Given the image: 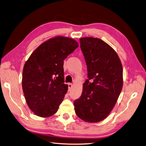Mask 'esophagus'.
I'll list each match as a JSON object with an SVG mask.
<instances>
[{
    "instance_id": "obj_1",
    "label": "esophagus",
    "mask_w": 146,
    "mask_h": 146,
    "mask_svg": "<svg viewBox=\"0 0 146 146\" xmlns=\"http://www.w3.org/2000/svg\"><path fill=\"white\" fill-rule=\"evenodd\" d=\"M72 85L71 83H68V88H69V90H70L72 88Z\"/></svg>"
}]
</instances>
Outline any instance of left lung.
<instances>
[{"mask_svg": "<svg viewBox=\"0 0 146 146\" xmlns=\"http://www.w3.org/2000/svg\"><path fill=\"white\" fill-rule=\"evenodd\" d=\"M80 42L89 79L83 83L80 98L74 102L75 111L84 121L98 122L109 115L120 95L122 65L116 51L102 39L84 37Z\"/></svg>", "mask_w": 146, "mask_h": 146, "instance_id": "1", "label": "left lung"}]
</instances>
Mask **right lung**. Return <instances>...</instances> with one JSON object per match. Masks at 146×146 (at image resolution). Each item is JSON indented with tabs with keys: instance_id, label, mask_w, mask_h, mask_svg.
Listing matches in <instances>:
<instances>
[{
	"instance_id": "1",
	"label": "right lung",
	"mask_w": 146,
	"mask_h": 146,
	"mask_svg": "<svg viewBox=\"0 0 146 146\" xmlns=\"http://www.w3.org/2000/svg\"><path fill=\"white\" fill-rule=\"evenodd\" d=\"M78 47L75 39L57 36L35 49L23 68L22 86L29 108L41 117L55 114L68 85L64 83L63 61Z\"/></svg>"
}]
</instances>
